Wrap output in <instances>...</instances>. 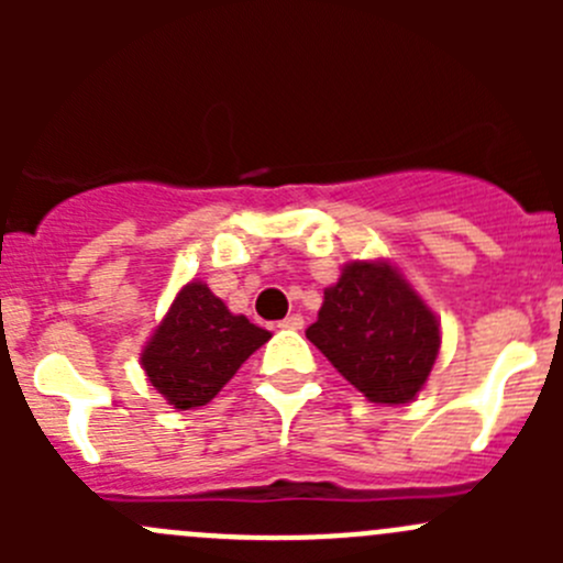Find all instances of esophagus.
Wrapping results in <instances>:
<instances>
[{
  "label": "esophagus",
  "instance_id": "1",
  "mask_svg": "<svg viewBox=\"0 0 563 563\" xmlns=\"http://www.w3.org/2000/svg\"><path fill=\"white\" fill-rule=\"evenodd\" d=\"M277 327H280V329H302L305 327V318L299 316V313H291V316L283 318V321L277 323Z\"/></svg>",
  "mask_w": 563,
  "mask_h": 563
}]
</instances>
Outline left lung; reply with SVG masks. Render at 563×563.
<instances>
[{
    "mask_svg": "<svg viewBox=\"0 0 563 563\" xmlns=\"http://www.w3.org/2000/svg\"><path fill=\"white\" fill-rule=\"evenodd\" d=\"M308 340L367 400L400 406L424 387L439 356V321L389 264L351 261L323 291Z\"/></svg>",
    "mask_w": 563,
    "mask_h": 563,
    "instance_id": "8db88e82",
    "label": "left lung"
}]
</instances>
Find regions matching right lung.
Segmentation results:
<instances>
[{"label":"right lung","instance_id":"obj_1","mask_svg":"<svg viewBox=\"0 0 563 563\" xmlns=\"http://www.w3.org/2000/svg\"><path fill=\"white\" fill-rule=\"evenodd\" d=\"M269 338L245 316L229 313L203 283H187L146 343L141 365L152 387L187 411L207 406Z\"/></svg>","mask_w":563,"mask_h":563}]
</instances>
